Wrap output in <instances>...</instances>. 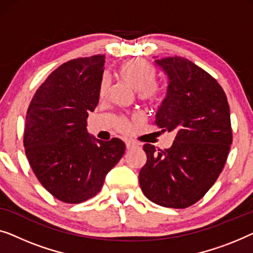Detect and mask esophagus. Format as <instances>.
Here are the masks:
<instances>
[{
    "label": "esophagus",
    "mask_w": 253,
    "mask_h": 253,
    "mask_svg": "<svg viewBox=\"0 0 253 253\" xmlns=\"http://www.w3.org/2000/svg\"><path fill=\"white\" fill-rule=\"evenodd\" d=\"M126 148L128 150H130V149H134V148H137V143H135L133 141H126Z\"/></svg>",
    "instance_id": "obj_1"
}]
</instances>
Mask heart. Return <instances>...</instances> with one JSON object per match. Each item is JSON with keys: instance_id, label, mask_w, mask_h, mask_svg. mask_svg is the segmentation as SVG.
Instances as JSON below:
<instances>
[{"instance_id": "1", "label": "heart", "mask_w": 253, "mask_h": 253, "mask_svg": "<svg viewBox=\"0 0 253 253\" xmlns=\"http://www.w3.org/2000/svg\"><path fill=\"white\" fill-rule=\"evenodd\" d=\"M156 69L150 62L141 58H130L120 64L117 69V76L123 83L128 84L131 89L137 91V97L145 103H156L159 101L162 90L155 84ZM108 89V79L103 77L99 84V92L104 95ZM117 128L122 131L129 129V124L126 118H119Z\"/></svg>"}]
</instances>
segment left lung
Listing matches in <instances>:
<instances>
[{
	"label": "left lung",
	"instance_id": "1",
	"mask_svg": "<svg viewBox=\"0 0 253 253\" xmlns=\"http://www.w3.org/2000/svg\"><path fill=\"white\" fill-rule=\"evenodd\" d=\"M156 64L169 84L155 123L176 135L165 150L143 145L147 163L138 181L151 202L186 209L208 193L225 166L233 141L229 105L214 78L187 58L165 57Z\"/></svg>",
	"mask_w": 253,
	"mask_h": 253
}]
</instances>
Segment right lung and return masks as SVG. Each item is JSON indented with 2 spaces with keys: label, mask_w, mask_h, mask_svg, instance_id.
Listing matches in <instances>:
<instances>
[{
  "label": "right lung",
  "mask_w": 253,
  "mask_h": 253,
  "mask_svg": "<svg viewBox=\"0 0 253 253\" xmlns=\"http://www.w3.org/2000/svg\"><path fill=\"white\" fill-rule=\"evenodd\" d=\"M104 59L95 55L62 64L39 87L27 110L28 163L42 186L70 204L99 193L126 149L119 138L101 141L87 131L88 113L99 99Z\"/></svg>",
  "instance_id": "right-lung-1"
}]
</instances>
